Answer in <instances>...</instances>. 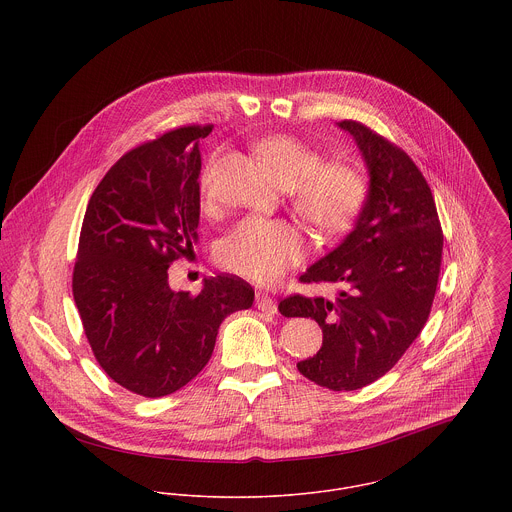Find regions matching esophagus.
Masks as SVG:
<instances>
[{
    "instance_id": "obj_1",
    "label": "esophagus",
    "mask_w": 512,
    "mask_h": 512,
    "mask_svg": "<svg viewBox=\"0 0 512 512\" xmlns=\"http://www.w3.org/2000/svg\"><path fill=\"white\" fill-rule=\"evenodd\" d=\"M256 307L264 313H272V315L278 313V303L268 293H258L256 295Z\"/></svg>"
}]
</instances>
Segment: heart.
I'll return each instance as SVG.
<instances>
[{
	"label": "heart",
	"mask_w": 512,
	"mask_h": 512,
	"mask_svg": "<svg viewBox=\"0 0 512 512\" xmlns=\"http://www.w3.org/2000/svg\"><path fill=\"white\" fill-rule=\"evenodd\" d=\"M258 151L280 187L293 189L295 211L321 230L345 228L361 209L365 187L345 165H321V153L293 136H270ZM303 240L282 220H240L219 244V262L258 284L278 280L303 256Z\"/></svg>",
	"instance_id": "heart-1"
}]
</instances>
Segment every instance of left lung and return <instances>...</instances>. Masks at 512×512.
I'll return each mask as SVG.
<instances>
[{"label": "left lung", "mask_w": 512, "mask_h": 512, "mask_svg": "<svg viewBox=\"0 0 512 512\" xmlns=\"http://www.w3.org/2000/svg\"><path fill=\"white\" fill-rule=\"evenodd\" d=\"M365 161L368 187L353 230L311 264L301 282L335 284V297L292 295L286 317L323 331L297 370L329 390H357L384 376L424 329L438 288L443 236L432 191L414 161L353 120L337 122Z\"/></svg>", "instance_id": "obj_1"}]
</instances>
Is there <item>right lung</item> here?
Here are the masks:
<instances>
[{
  "instance_id": "right-lung-1",
  "label": "right lung",
  "mask_w": 512,
  "mask_h": 512,
  "mask_svg": "<svg viewBox=\"0 0 512 512\" xmlns=\"http://www.w3.org/2000/svg\"><path fill=\"white\" fill-rule=\"evenodd\" d=\"M189 126L136 147L112 165L82 220L73 295L104 372L134 394L161 398L209 363L220 323L252 307L254 290L217 276L199 295L173 292L169 264L197 244L199 140Z\"/></svg>"
}]
</instances>
